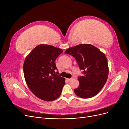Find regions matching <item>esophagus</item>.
Listing matches in <instances>:
<instances>
[{
    "instance_id": "34e87169",
    "label": "esophagus",
    "mask_w": 129,
    "mask_h": 129,
    "mask_svg": "<svg viewBox=\"0 0 129 129\" xmlns=\"http://www.w3.org/2000/svg\"><path fill=\"white\" fill-rule=\"evenodd\" d=\"M66 80H67V81L69 82V81H71L72 80V79H66Z\"/></svg>"
}]
</instances>
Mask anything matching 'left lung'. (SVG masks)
<instances>
[{
  "label": "left lung",
  "mask_w": 129,
  "mask_h": 129,
  "mask_svg": "<svg viewBox=\"0 0 129 129\" xmlns=\"http://www.w3.org/2000/svg\"><path fill=\"white\" fill-rule=\"evenodd\" d=\"M64 53L76 58L83 75L78 78L79 86L74 89L81 98L89 99L97 95L106 83L109 74L108 60L105 54L90 44H80L70 47Z\"/></svg>",
  "instance_id": "1"
}]
</instances>
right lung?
Returning <instances> with one entry per match:
<instances>
[{
  "label": "right lung",
  "mask_w": 129,
  "mask_h": 129,
  "mask_svg": "<svg viewBox=\"0 0 129 129\" xmlns=\"http://www.w3.org/2000/svg\"><path fill=\"white\" fill-rule=\"evenodd\" d=\"M62 52V49L41 44L26 57L23 66L26 82L39 99L52 101L60 97L65 79L54 74L57 69L55 60Z\"/></svg>",
  "instance_id": "add662e5"
}]
</instances>
